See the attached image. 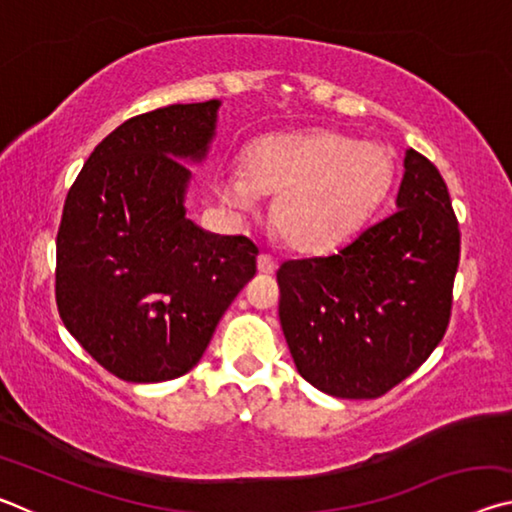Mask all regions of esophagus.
Returning <instances> with one entry per match:
<instances>
[{
	"label": "esophagus",
	"mask_w": 512,
	"mask_h": 512,
	"mask_svg": "<svg viewBox=\"0 0 512 512\" xmlns=\"http://www.w3.org/2000/svg\"><path fill=\"white\" fill-rule=\"evenodd\" d=\"M257 268H259V273H273L277 268L275 257H271L268 253H262L257 257Z\"/></svg>",
	"instance_id": "34e87169"
}]
</instances>
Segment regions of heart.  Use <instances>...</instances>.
Listing matches in <instances>:
<instances>
[{
	"label": "heart",
	"mask_w": 512,
	"mask_h": 512,
	"mask_svg": "<svg viewBox=\"0 0 512 512\" xmlns=\"http://www.w3.org/2000/svg\"><path fill=\"white\" fill-rule=\"evenodd\" d=\"M386 146L332 131L268 135L248 146L246 169L223 167L216 194L237 212L253 210L259 192L275 194L271 221L296 250L320 253L352 237L393 183Z\"/></svg>",
	"instance_id": "obj_1"
}]
</instances>
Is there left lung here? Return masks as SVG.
Wrapping results in <instances>:
<instances>
[{
  "label": "left lung",
  "mask_w": 512,
  "mask_h": 512,
  "mask_svg": "<svg viewBox=\"0 0 512 512\" xmlns=\"http://www.w3.org/2000/svg\"><path fill=\"white\" fill-rule=\"evenodd\" d=\"M395 205L334 255L277 271L293 363L343 400L391 391L436 350L452 316L461 232L443 176L413 149Z\"/></svg>",
  "instance_id": "1"
}]
</instances>
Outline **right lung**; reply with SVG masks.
Listing matches in <instances>:
<instances>
[{"instance_id": "add662e5", "label": "right lung", "mask_w": 512, "mask_h": 512, "mask_svg": "<svg viewBox=\"0 0 512 512\" xmlns=\"http://www.w3.org/2000/svg\"><path fill=\"white\" fill-rule=\"evenodd\" d=\"M219 106L173 103L124 121L65 198L58 314L99 366L133 384L192 370L257 271L248 237L212 235L187 219L183 160H205Z\"/></svg>"}]
</instances>
